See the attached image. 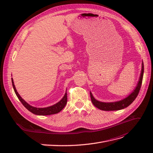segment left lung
I'll return each mask as SVG.
<instances>
[{
  "mask_svg": "<svg viewBox=\"0 0 153 153\" xmlns=\"http://www.w3.org/2000/svg\"><path fill=\"white\" fill-rule=\"evenodd\" d=\"M142 71L140 74V77L139 79V82H138L137 86L136 89L134 90V91L132 93L128 96L127 98L125 99L117 101V102H114V103H103V102H100L99 101H97L94 98L93 96L90 92L91 95V99L92 104H93L96 107L98 108L105 110V111H112V110H121L124 108L127 107L129 105L133 103V101L135 100L138 94V92L140 91V87L142 85V79H143V64L142 63Z\"/></svg>",
  "mask_w": 153,
  "mask_h": 153,
  "instance_id": "1",
  "label": "left lung"
}]
</instances>
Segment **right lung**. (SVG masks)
<instances>
[{
	"label": "right lung",
	"instance_id": "1",
	"mask_svg": "<svg viewBox=\"0 0 153 153\" xmlns=\"http://www.w3.org/2000/svg\"><path fill=\"white\" fill-rule=\"evenodd\" d=\"M11 80H12V85L13 87L14 91H15V92L16 95L17 96L18 98L19 99V100L21 101V103L23 104L25 107L29 110L30 112H32V114H34L36 115H52V114H57L58 112H59L60 111H61L64 106H66V103H67V92L65 93V95L63 97V98L58 102L57 103H56L55 105L51 106H48V107L47 108H36L34 107V106H32L30 105H29L28 103L23 100L21 96L19 95V94L18 93V92L16 91V89L15 88V85H14V82L13 80V78H11Z\"/></svg>",
	"mask_w": 153,
	"mask_h": 153
}]
</instances>
